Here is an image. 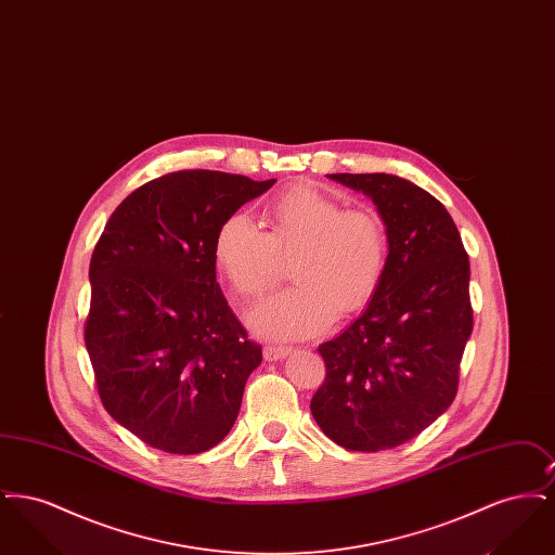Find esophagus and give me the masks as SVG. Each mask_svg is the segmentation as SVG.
<instances>
[{"mask_svg":"<svg viewBox=\"0 0 555 555\" xmlns=\"http://www.w3.org/2000/svg\"><path fill=\"white\" fill-rule=\"evenodd\" d=\"M289 353V347H281V345H266L264 360L268 362H279Z\"/></svg>","mask_w":555,"mask_h":555,"instance_id":"1","label":"esophagus"}]
</instances>
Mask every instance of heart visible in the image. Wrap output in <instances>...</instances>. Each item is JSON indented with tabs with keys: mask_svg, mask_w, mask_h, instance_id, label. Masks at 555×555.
<instances>
[{
	"mask_svg": "<svg viewBox=\"0 0 555 555\" xmlns=\"http://www.w3.org/2000/svg\"><path fill=\"white\" fill-rule=\"evenodd\" d=\"M268 231L249 216H229L214 238V262L231 289L258 297L283 279L293 289L268 297L249 312L256 335L272 341L308 339L337 318L362 312L380 287L389 237L380 216L347 210L312 186H295L266 210Z\"/></svg>",
	"mask_w": 555,
	"mask_h": 555,
	"instance_id": "b5f03b06",
	"label": "heart"
}]
</instances>
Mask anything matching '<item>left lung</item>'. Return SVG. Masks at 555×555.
I'll return each mask as SVG.
<instances>
[{
    "label": "left lung",
    "mask_w": 555,
    "mask_h": 555,
    "mask_svg": "<svg viewBox=\"0 0 555 555\" xmlns=\"http://www.w3.org/2000/svg\"><path fill=\"white\" fill-rule=\"evenodd\" d=\"M362 191L389 237L387 272L364 314L318 347L326 378L310 410L351 451L397 448L435 423L457 393L473 333L470 262L446 206L385 172L328 175Z\"/></svg>",
    "instance_id": "obj_1"
}]
</instances>
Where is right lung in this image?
<instances>
[{"mask_svg": "<svg viewBox=\"0 0 555 555\" xmlns=\"http://www.w3.org/2000/svg\"><path fill=\"white\" fill-rule=\"evenodd\" d=\"M274 183L218 170L164 175L114 210L93 249L85 345L100 399L152 448L202 453L237 421L262 347L216 283L214 238Z\"/></svg>", "mask_w": 555, "mask_h": 555, "instance_id": "obj_1", "label": "right lung"}]
</instances>
